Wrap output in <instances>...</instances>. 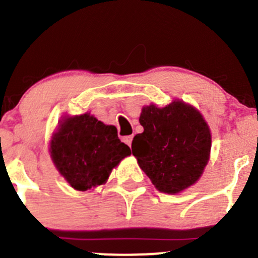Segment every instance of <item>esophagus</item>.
I'll use <instances>...</instances> for the list:
<instances>
[{
  "mask_svg": "<svg viewBox=\"0 0 258 258\" xmlns=\"http://www.w3.org/2000/svg\"><path fill=\"white\" fill-rule=\"evenodd\" d=\"M132 139H134V136H126V137H123V142L126 145H128V146H131V144H132Z\"/></svg>",
  "mask_w": 258,
  "mask_h": 258,
  "instance_id": "esophagus-1",
  "label": "esophagus"
}]
</instances>
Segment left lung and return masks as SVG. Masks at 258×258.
Instances as JSON below:
<instances>
[{
	"mask_svg": "<svg viewBox=\"0 0 258 258\" xmlns=\"http://www.w3.org/2000/svg\"><path fill=\"white\" fill-rule=\"evenodd\" d=\"M142 134L132 141V153L156 188L177 194L201 177L210 157L211 134L202 114L182 101L163 108H142Z\"/></svg>",
	"mask_w": 258,
	"mask_h": 258,
	"instance_id": "1",
	"label": "left lung"
}]
</instances>
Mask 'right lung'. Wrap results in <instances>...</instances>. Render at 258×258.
Listing matches in <instances>:
<instances>
[{
	"mask_svg": "<svg viewBox=\"0 0 258 258\" xmlns=\"http://www.w3.org/2000/svg\"><path fill=\"white\" fill-rule=\"evenodd\" d=\"M131 155L119 141L117 128L88 113L61 122L51 141V157L57 170L79 191L100 186L122 158Z\"/></svg>",
	"mask_w": 258,
	"mask_h": 258,
	"instance_id": "obj_1",
	"label": "right lung"
}]
</instances>
